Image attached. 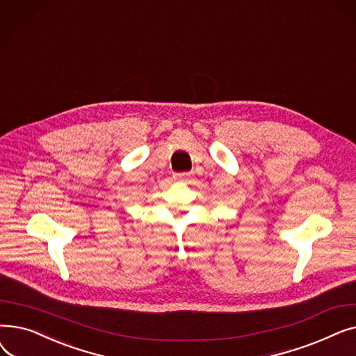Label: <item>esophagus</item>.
I'll return each instance as SVG.
<instances>
[{"label":"esophagus","mask_w":356,"mask_h":356,"mask_svg":"<svg viewBox=\"0 0 356 356\" xmlns=\"http://www.w3.org/2000/svg\"><path fill=\"white\" fill-rule=\"evenodd\" d=\"M191 177V173H176L175 179L176 180H188Z\"/></svg>","instance_id":"34e87169"}]
</instances>
